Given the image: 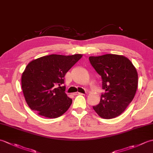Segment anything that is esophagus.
Wrapping results in <instances>:
<instances>
[{
	"label": "esophagus",
	"instance_id": "34e87169",
	"mask_svg": "<svg viewBox=\"0 0 153 153\" xmlns=\"http://www.w3.org/2000/svg\"><path fill=\"white\" fill-rule=\"evenodd\" d=\"M73 95H83V94L82 93H79V92H76V93H74Z\"/></svg>",
	"mask_w": 153,
	"mask_h": 153
}]
</instances>
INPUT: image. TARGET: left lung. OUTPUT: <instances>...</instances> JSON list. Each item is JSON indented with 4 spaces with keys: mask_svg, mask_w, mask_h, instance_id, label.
Returning a JSON list of instances; mask_svg holds the SVG:
<instances>
[{
    "mask_svg": "<svg viewBox=\"0 0 153 153\" xmlns=\"http://www.w3.org/2000/svg\"><path fill=\"white\" fill-rule=\"evenodd\" d=\"M89 60L101 76L102 87L105 90L99 105L93 108L102 118H116L134 98L138 85L137 70L128 58L120 55L90 56Z\"/></svg>",
    "mask_w": 153,
    "mask_h": 153,
    "instance_id": "obj_1",
    "label": "left lung"
}]
</instances>
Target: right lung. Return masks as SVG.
<instances>
[{"mask_svg":"<svg viewBox=\"0 0 153 153\" xmlns=\"http://www.w3.org/2000/svg\"><path fill=\"white\" fill-rule=\"evenodd\" d=\"M82 57L51 54L30 62L22 76V88L30 108L48 118L62 116L70 108L72 99L65 93L64 76Z\"/></svg>","mask_w":153,"mask_h":153,"instance_id":"add662e5","label":"right lung"}]
</instances>
